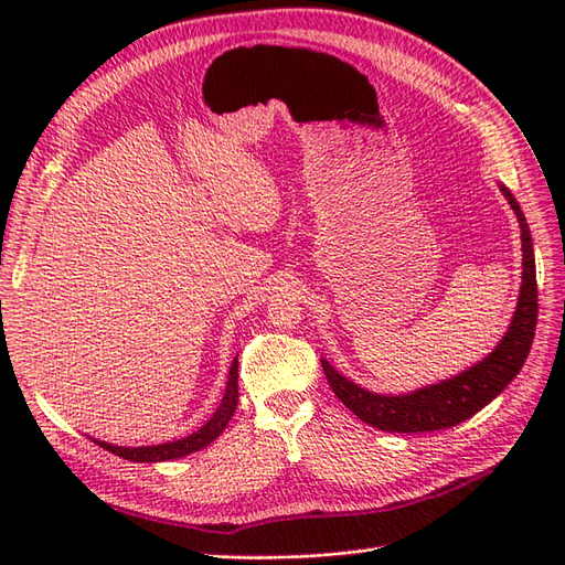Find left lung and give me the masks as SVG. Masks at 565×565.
I'll list each match as a JSON object with an SVG mask.
<instances>
[{
    "label": "left lung",
    "instance_id": "1",
    "mask_svg": "<svg viewBox=\"0 0 565 565\" xmlns=\"http://www.w3.org/2000/svg\"><path fill=\"white\" fill-rule=\"evenodd\" d=\"M500 191L509 200L521 226L523 243V285L514 318L507 334L494 351L481 363L459 372L457 377L440 384L424 386L419 391L405 393V396H380V393L365 391L349 382L328 363L322 361V372L328 377L334 396L344 403L351 413L363 419L374 429L393 434H417L448 429L459 422L473 417L478 409L486 407L492 398H498L507 384L521 372L525 358L533 347L535 324H537V278H535V254L533 237H530L527 221L519 207L516 198L509 188L500 185Z\"/></svg>",
    "mask_w": 565,
    "mask_h": 565
}]
</instances>
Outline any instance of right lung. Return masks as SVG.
Instances as JSON below:
<instances>
[{
	"instance_id": "right-lung-1",
	"label": "right lung",
	"mask_w": 565,
	"mask_h": 565,
	"mask_svg": "<svg viewBox=\"0 0 565 565\" xmlns=\"http://www.w3.org/2000/svg\"><path fill=\"white\" fill-rule=\"evenodd\" d=\"M237 407V358L231 365L228 372V384H226V393L224 401L216 407V413L212 415V419L198 429L195 434L185 436L181 440H172V443H162V446H143V448H122V446H110V443L104 440H94L98 443L100 448H106L108 452L129 459V461H167V459H177V457H185L195 450H202L204 446H210L214 438H218L224 434V429L228 426L233 413Z\"/></svg>"
}]
</instances>
